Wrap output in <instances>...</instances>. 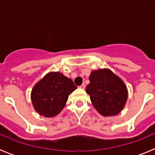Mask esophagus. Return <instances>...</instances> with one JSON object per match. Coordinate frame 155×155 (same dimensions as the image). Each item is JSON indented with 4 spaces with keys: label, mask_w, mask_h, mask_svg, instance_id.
<instances>
[{
    "label": "esophagus",
    "mask_w": 155,
    "mask_h": 155,
    "mask_svg": "<svg viewBox=\"0 0 155 155\" xmlns=\"http://www.w3.org/2000/svg\"><path fill=\"white\" fill-rule=\"evenodd\" d=\"M79 87H80V88H81V89H84V88H85V84H82Z\"/></svg>",
    "instance_id": "obj_1"
}]
</instances>
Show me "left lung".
Returning <instances> with one entry per match:
<instances>
[{"label":"left lung","mask_w":155,"mask_h":155,"mask_svg":"<svg viewBox=\"0 0 155 155\" xmlns=\"http://www.w3.org/2000/svg\"><path fill=\"white\" fill-rule=\"evenodd\" d=\"M86 92L94 109L103 116H113L124 109L128 91L123 80L109 69L91 71Z\"/></svg>","instance_id":"8db88e82"}]
</instances>
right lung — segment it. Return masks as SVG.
I'll use <instances>...</instances> for the list:
<instances>
[{
	"instance_id": "obj_1",
	"label": "right lung",
	"mask_w": 155,
	"mask_h": 155,
	"mask_svg": "<svg viewBox=\"0 0 155 155\" xmlns=\"http://www.w3.org/2000/svg\"><path fill=\"white\" fill-rule=\"evenodd\" d=\"M77 88L73 81L61 72H50L33 87L31 99L37 113L44 117H53L65 106L68 96Z\"/></svg>"
}]
</instances>
